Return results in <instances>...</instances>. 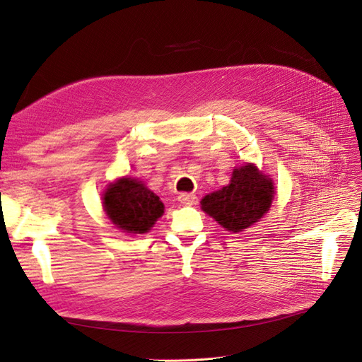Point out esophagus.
<instances>
[{"mask_svg":"<svg viewBox=\"0 0 362 362\" xmlns=\"http://www.w3.org/2000/svg\"><path fill=\"white\" fill-rule=\"evenodd\" d=\"M178 200L181 202L182 205L192 206V205H196V204H197V196L193 194V193H181V194L178 196Z\"/></svg>","mask_w":362,"mask_h":362,"instance_id":"1","label":"esophagus"}]
</instances>
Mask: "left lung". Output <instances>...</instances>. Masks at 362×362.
I'll list each match as a JSON object with an SVG mask.
<instances>
[{
  "mask_svg": "<svg viewBox=\"0 0 362 362\" xmlns=\"http://www.w3.org/2000/svg\"><path fill=\"white\" fill-rule=\"evenodd\" d=\"M274 197V182L254 163L235 168L223 189L206 194L200 208L231 233L250 228L269 212Z\"/></svg>",
  "mask_w": 362,
  "mask_h": 362,
  "instance_id": "8db88e82",
  "label": "left lung"
}]
</instances>
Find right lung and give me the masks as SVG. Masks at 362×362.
I'll list each match as a JSON object with an SVG mask.
<instances>
[{"label":"right lung","mask_w":362,"mask_h":362,"mask_svg":"<svg viewBox=\"0 0 362 362\" xmlns=\"http://www.w3.org/2000/svg\"><path fill=\"white\" fill-rule=\"evenodd\" d=\"M103 208L111 224L131 236L148 233L165 214L160 197L132 177H120L107 184Z\"/></svg>","instance_id":"obj_1"}]
</instances>
